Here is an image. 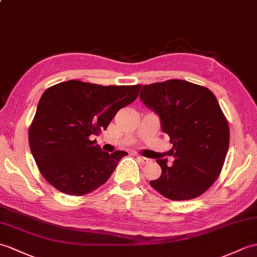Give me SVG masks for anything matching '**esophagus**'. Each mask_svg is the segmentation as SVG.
<instances>
[{
	"label": "esophagus",
	"instance_id": "obj_1",
	"mask_svg": "<svg viewBox=\"0 0 257 257\" xmlns=\"http://www.w3.org/2000/svg\"><path fill=\"white\" fill-rule=\"evenodd\" d=\"M137 159H138V161L139 162L141 163V164H148L149 162H150V159H148V158H145V157H141V156H139V157H137Z\"/></svg>",
	"mask_w": 257,
	"mask_h": 257
}]
</instances>
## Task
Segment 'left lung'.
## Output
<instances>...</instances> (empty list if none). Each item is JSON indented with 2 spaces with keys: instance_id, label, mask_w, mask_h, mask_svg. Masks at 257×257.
<instances>
[{
  "instance_id": "obj_1",
  "label": "left lung",
  "mask_w": 257,
  "mask_h": 257,
  "mask_svg": "<svg viewBox=\"0 0 257 257\" xmlns=\"http://www.w3.org/2000/svg\"><path fill=\"white\" fill-rule=\"evenodd\" d=\"M140 99L156 112L174 157L158 158L162 174L151 186L171 200L193 199L217 180L229 149V124L210 89L183 80L142 85Z\"/></svg>"
}]
</instances>
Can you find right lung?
<instances>
[{
	"instance_id": "1",
	"label": "right lung",
	"mask_w": 257,
	"mask_h": 257,
	"mask_svg": "<svg viewBox=\"0 0 257 257\" xmlns=\"http://www.w3.org/2000/svg\"><path fill=\"white\" fill-rule=\"evenodd\" d=\"M140 87L70 80L46 89L28 139L48 183L62 193L81 196L107 182L128 153L104 152L92 139L107 129L119 109L138 97Z\"/></svg>"
}]
</instances>
